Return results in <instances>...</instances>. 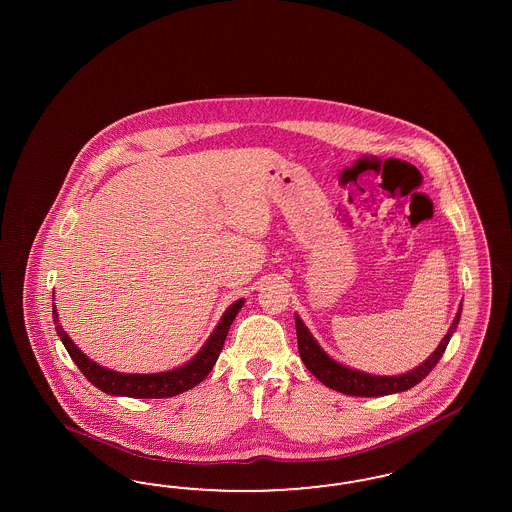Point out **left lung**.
Returning <instances> with one entry per match:
<instances>
[{"instance_id": "obj_1", "label": "left lung", "mask_w": 512, "mask_h": 512, "mask_svg": "<svg viewBox=\"0 0 512 512\" xmlns=\"http://www.w3.org/2000/svg\"><path fill=\"white\" fill-rule=\"evenodd\" d=\"M462 315V304L460 310L456 313L449 332L445 334V338L437 345L434 353L426 358L420 366L411 372L402 373V375H370V373L357 372L353 368L341 366L340 362H336L334 358L328 357L325 351L321 349V345L313 340L310 330L302 323V319L295 315L296 321V338H298V353L302 362L306 364V368L310 370L311 375H315L323 385L332 390H338L341 394L347 396H387L394 392H403L415 387L420 383L428 373L432 372L435 364L439 362V358L443 357L450 338L458 326Z\"/></svg>"}]
</instances>
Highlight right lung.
<instances>
[{
  "mask_svg": "<svg viewBox=\"0 0 512 512\" xmlns=\"http://www.w3.org/2000/svg\"><path fill=\"white\" fill-rule=\"evenodd\" d=\"M244 298L236 300L229 310L223 313L221 321L217 323L212 336L202 345L201 351L191 358L187 364L172 370V372L161 373H120L112 372L109 368H103L95 364L93 360L86 357L73 340L65 334L60 321L56 306H52V317L56 332L63 341L69 357L77 364L78 370L84 373V377L92 383L93 387L112 394V396H129V398H171L176 394H182L189 388L197 387L202 379L212 372L217 357L223 349L225 338L229 334V328L233 325L236 313L242 310Z\"/></svg>",
  "mask_w": 512,
  "mask_h": 512,
  "instance_id": "add662e5",
  "label": "right lung"
}]
</instances>
